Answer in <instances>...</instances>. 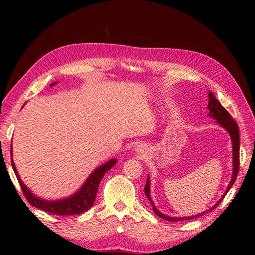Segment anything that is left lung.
<instances>
[{"instance_id": "obj_1", "label": "left lung", "mask_w": 255, "mask_h": 255, "mask_svg": "<svg viewBox=\"0 0 255 255\" xmlns=\"http://www.w3.org/2000/svg\"><path fill=\"white\" fill-rule=\"evenodd\" d=\"M207 109L210 111L208 115L210 117H213L214 119L217 120L218 125H220L223 128H226L227 132L229 133V135L231 136V140H232V151H233V172H232V177H231V181L229 186L227 187L225 194L222 195V197L220 198L219 201L216 203L214 206H212L208 211H212L214 208H216L218 206V204L222 201V199L225 198V196L227 195V192L230 190V188L233 186V184L236 180V176L238 174V170H239V132H238V126L237 123L233 120V118L231 117V115L229 114V112L223 107L220 102L218 101L216 97L213 95V92H208V104H207ZM144 192L146 197L150 200V202L153 205V211L157 216H159L160 218H163L165 220L168 221H180V220H184V219H192V218H197L200 217V216L204 215L205 213H207L208 211H205L201 214H198L196 216H189V217H169L167 215H164L163 213H160L157 208L154 205L151 196H150V179L148 176V180H146V184L144 187Z\"/></svg>"}]
</instances>
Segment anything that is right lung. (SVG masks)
<instances>
[{
    "label": "right lung",
    "instance_id": "right-lung-1",
    "mask_svg": "<svg viewBox=\"0 0 255 255\" xmlns=\"http://www.w3.org/2000/svg\"><path fill=\"white\" fill-rule=\"evenodd\" d=\"M56 82L52 83L50 86L53 87ZM11 151V166L13 168L14 174H16L17 179L20 183V186L22 188L23 194H24L27 201L32 204L33 206L40 208V210L48 212L51 214L66 216V215H80L84 212L88 211L89 208L94 205V201L97 196V191L99 184L101 182L102 177L104 174L112 169L115 164L117 163V160L112 158L107 163L103 164L102 166L98 167L95 171L88 176V179L83 184V186L70 197L55 200V201H49V200H44L39 197L35 196L32 191H30L26 185L22 182L21 177L17 171V168L14 166V163L12 160V149Z\"/></svg>",
    "mask_w": 255,
    "mask_h": 255
}]
</instances>
